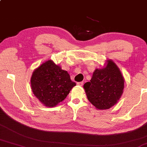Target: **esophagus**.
<instances>
[{
  "label": "esophagus",
  "instance_id": "34e87169",
  "mask_svg": "<svg viewBox=\"0 0 147 147\" xmlns=\"http://www.w3.org/2000/svg\"><path fill=\"white\" fill-rule=\"evenodd\" d=\"M83 84H84V82H80L77 83V85H79V86H82Z\"/></svg>",
  "mask_w": 147,
  "mask_h": 147
}]
</instances>
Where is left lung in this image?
Segmentation results:
<instances>
[{
	"label": "left lung",
	"instance_id": "8db88e82",
	"mask_svg": "<svg viewBox=\"0 0 147 147\" xmlns=\"http://www.w3.org/2000/svg\"><path fill=\"white\" fill-rule=\"evenodd\" d=\"M103 69L94 71L90 82L84 85L87 99L97 109H108L121 98L124 89V78L113 60L107 61Z\"/></svg>",
	"mask_w": 147,
	"mask_h": 147
}]
</instances>
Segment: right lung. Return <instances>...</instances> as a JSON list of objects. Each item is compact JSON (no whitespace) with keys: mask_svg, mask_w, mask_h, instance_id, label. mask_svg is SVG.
<instances>
[{"mask_svg":"<svg viewBox=\"0 0 147 147\" xmlns=\"http://www.w3.org/2000/svg\"><path fill=\"white\" fill-rule=\"evenodd\" d=\"M75 82L71 80L67 71L62 70L51 60L42 63L33 71L31 78L34 95L44 105L55 107L64 100Z\"/></svg>","mask_w":147,"mask_h":147,"instance_id":"obj_1","label":"right lung"}]
</instances>
